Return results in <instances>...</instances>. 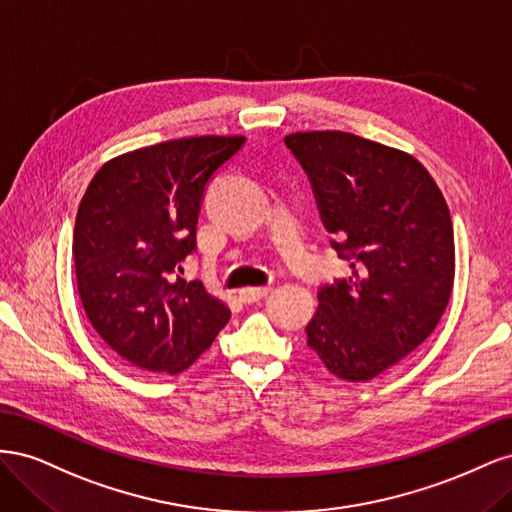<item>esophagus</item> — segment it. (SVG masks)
<instances>
[{"mask_svg": "<svg viewBox=\"0 0 512 512\" xmlns=\"http://www.w3.org/2000/svg\"><path fill=\"white\" fill-rule=\"evenodd\" d=\"M269 292H271V286L243 288V290L239 292V297H241V301H245V303H256V301H260V299H265Z\"/></svg>", "mask_w": 512, "mask_h": 512, "instance_id": "1", "label": "esophagus"}]
</instances>
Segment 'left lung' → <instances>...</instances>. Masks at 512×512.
I'll use <instances>...</instances> for the list:
<instances>
[{"instance_id": "left-lung-1", "label": "left lung", "mask_w": 512, "mask_h": 512, "mask_svg": "<svg viewBox=\"0 0 512 512\" xmlns=\"http://www.w3.org/2000/svg\"><path fill=\"white\" fill-rule=\"evenodd\" d=\"M284 143L312 183L331 247L350 262V277L318 290L307 346L333 376L371 380L438 327L455 280L451 213L404 151L337 130Z\"/></svg>"}]
</instances>
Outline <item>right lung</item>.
<instances>
[{"label":"right lung","mask_w":512,"mask_h":512,"mask_svg":"<svg viewBox=\"0 0 512 512\" xmlns=\"http://www.w3.org/2000/svg\"><path fill=\"white\" fill-rule=\"evenodd\" d=\"M243 136H192L123 153L87 185L74 224L76 286L89 322L121 359L179 374L211 344L230 309L183 280L215 170Z\"/></svg>","instance_id":"obj_1"}]
</instances>
